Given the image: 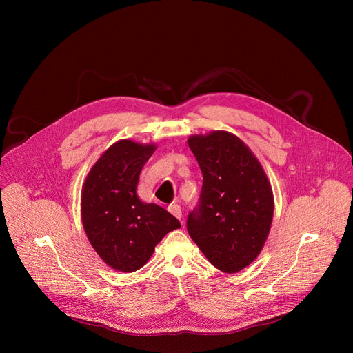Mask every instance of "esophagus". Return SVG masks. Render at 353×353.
Listing matches in <instances>:
<instances>
[{
	"label": "esophagus",
	"mask_w": 353,
	"mask_h": 353,
	"mask_svg": "<svg viewBox=\"0 0 353 353\" xmlns=\"http://www.w3.org/2000/svg\"><path fill=\"white\" fill-rule=\"evenodd\" d=\"M168 211H169L173 216H176L177 219H181V208H180V205H177V204H170V205L168 207Z\"/></svg>",
	"instance_id": "1"
}]
</instances>
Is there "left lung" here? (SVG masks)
I'll list each match as a JSON object with an SVG mask.
<instances>
[{"instance_id":"left-lung-1","label":"left lung","mask_w":353,"mask_h":353,"mask_svg":"<svg viewBox=\"0 0 353 353\" xmlns=\"http://www.w3.org/2000/svg\"><path fill=\"white\" fill-rule=\"evenodd\" d=\"M188 146L204 180L187 230L218 270L234 274L253 263L268 237L274 195L253 152L226 131L192 135Z\"/></svg>"}]
</instances>
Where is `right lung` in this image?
Here are the masks:
<instances>
[{
  "label": "right lung",
  "instance_id": "right-lung-1",
  "mask_svg": "<svg viewBox=\"0 0 353 353\" xmlns=\"http://www.w3.org/2000/svg\"><path fill=\"white\" fill-rule=\"evenodd\" d=\"M155 145L130 139L113 143L89 172L81 201L86 236L108 265L134 272L154 254L155 245L180 222L165 208L137 195L139 173Z\"/></svg>",
  "mask_w": 353,
  "mask_h": 353
}]
</instances>
